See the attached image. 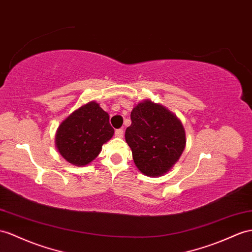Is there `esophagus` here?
I'll return each mask as SVG.
<instances>
[{
    "mask_svg": "<svg viewBox=\"0 0 252 252\" xmlns=\"http://www.w3.org/2000/svg\"><path fill=\"white\" fill-rule=\"evenodd\" d=\"M124 133H125V131L122 130V128H118V130L115 131V135H116V136H117V137H119V138L124 137Z\"/></svg>",
    "mask_w": 252,
    "mask_h": 252,
    "instance_id": "34e87169",
    "label": "esophagus"
}]
</instances>
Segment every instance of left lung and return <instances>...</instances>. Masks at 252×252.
<instances>
[{
    "mask_svg": "<svg viewBox=\"0 0 252 252\" xmlns=\"http://www.w3.org/2000/svg\"><path fill=\"white\" fill-rule=\"evenodd\" d=\"M132 124L126 130L134 163L149 177L168 172L184 151L185 130L169 109L145 100L131 112Z\"/></svg>",
    "mask_w": 252,
    "mask_h": 252,
    "instance_id": "obj_1",
    "label": "left lung"
}]
</instances>
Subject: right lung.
<instances>
[{"label":"right lung","mask_w":252,"mask_h":252,"mask_svg":"<svg viewBox=\"0 0 252 252\" xmlns=\"http://www.w3.org/2000/svg\"><path fill=\"white\" fill-rule=\"evenodd\" d=\"M109 116L94 101L70 114L59 126L55 145L68 163L85 166L99 156L102 145L113 137Z\"/></svg>","instance_id":"add662e5"}]
</instances>
